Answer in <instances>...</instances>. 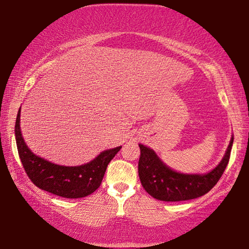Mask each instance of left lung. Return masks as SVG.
I'll use <instances>...</instances> for the list:
<instances>
[{"label": "left lung", "instance_id": "left-lung-1", "mask_svg": "<svg viewBox=\"0 0 249 249\" xmlns=\"http://www.w3.org/2000/svg\"><path fill=\"white\" fill-rule=\"evenodd\" d=\"M233 137L225 157L213 171L206 174H183L166 166L153 150L140 144L139 176L148 195L161 201H184L209 192L224 173L231 158Z\"/></svg>", "mask_w": 249, "mask_h": 249}]
</instances>
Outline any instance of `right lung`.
Returning a JSON list of instances; mask_svg holds the SVG:
<instances>
[{
  "label": "right lung",
  "mask_w": 249,
  "mask_h": 249,
  "mask_svg": "<svg viewBox=\"0 0 249 249\" xmlns=\"http://www.w3.org/2000/svg\"><path fill=\"white\" fill-rule=\"evenodd\" d=\"M20 112L16 122V141L20 160L33 184L64 198L76 199L91 195L101 185L108 163L122 146L102 152L89 163L78 166L58 165L33 154L24 143L20 129Z\"/></svg>",
  "instance_id": "add662e5"
}]
</instances>
